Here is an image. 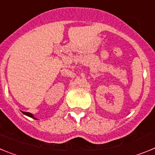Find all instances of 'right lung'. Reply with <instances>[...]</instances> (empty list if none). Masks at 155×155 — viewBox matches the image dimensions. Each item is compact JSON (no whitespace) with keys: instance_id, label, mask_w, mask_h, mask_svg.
<instances>
[{"instance_id":"1","label":"right lung","mask_w":155,"mask_h":155,"mask_svg":"<svg viewBox=\"0 0 155 155\" xmlns=\"http://www.w3.org/2000/svg\"><path fill=\"white\" fill-rule=\"evenodd\" d=\"M22 113L24 114H26V115L29 116V117H33V118H34V116H33V114H32L29 113V112H22ZM34 119H36V118H34Z\"/></svg>"}]
</instances>
